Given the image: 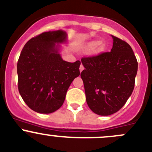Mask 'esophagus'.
Instances as JSON below:
<instances>
[{
  "mask_svg": "<svg viewBox=\"0 0 152 152\" xmlns=\"http://www.w3.org/2000/svg\"><path fill=\"white\" fill-rule=\"evenodd\" d=\"M84 69H85V67H84L83 65H80V67H79V70H80V72H82V70H84Z\"/></svg>",
  "mask_w": 152,
  "mask_h": 152,
  "instance_id": "34e87169",
  "label": "esophagus"
}]
</instances>
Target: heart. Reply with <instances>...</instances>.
Here are the masks:
<instances>
[{"mask_svg":"<svg viewBox=\"0 0 152 152\" xmlns=\"http://www.w3.org/2000/svg\"><path fill=\"white\" fill-rule=\"evenodd\" d=\"M99 42H97V41H94V42H90V44H89L88 45H87V49H89V50H92V49L95 48L97 45H99Z\"/></svg>","mask_w":152,"mask_h":152,"instance_id":"b5f03b06","label":"heart"}]
</instances>
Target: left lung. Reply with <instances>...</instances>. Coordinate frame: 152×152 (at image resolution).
Instances as JSON below:
<instances>
[{
	"mask_svg": "<svg viewBox=\"0 0 152 152\" xmlns=\"http://www.w3.org/2000/svg\"><path fill=\"white\" fill-rule=\"evenodd\" d=\"M111 36V51L81 59L85 68L81 77L86 101L99 115H110L123 107L134 90L137 72V61L131 46Z\"/></svg>",
	"mask_w": 152,
	"mask_h": 152,
	"instance_id": "1",
	"label": "left lung"
}]
</instances>
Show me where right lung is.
Masks as SVG:
<instances>
[{"label":"right lung","instance_id":"add662e5","mask_svg":"<svg viewBox=\"0 0 152 152\" xmlns=\"http://www.w3.org/2000/svg\"><path fill=\"white\" fill-rule=\"evenodd\" d=\"M62 30L43 32L29 39L18 62V90L29 108L48 114L63 104L67 89L79 76L81 62L64 61L56 43L66 41Z\"/></svg>","mask_w":152,"mask_h":152}]
</instances>
